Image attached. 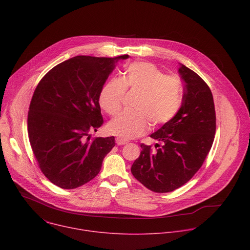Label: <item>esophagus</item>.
<instances>
[{
    "instance_id": "esophagus-1",
    "label": "esophagus",
    "mask_w": 250,
    "mask_h": 250,
    "mask_svg": "<svg viewBox=\"0 0 250 250\" xmlns=\"http://www.w3.org/2000/svg\"><path fill=\"white\" fill-rule=\"evenodd\" d=\"M116 142L118 146H124V145H126L127 141L126 140H124V139H121V138H117L116 139Z\"/></svg>"
}]
</instances>
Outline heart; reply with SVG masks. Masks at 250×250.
<instances>
[{
  "mask_svg": "<svg viewBox=\"0 0 250 250\" xmlns=\"http://www.w3.org/2000/svg\"><path fill=\"white\" fill-rule=\"evenodd\" d=\"M125 89L141 92L134 112H124L108 125L109 131L127 140L146 132L149 122L153 126L170 122L179 112L183 101V88L177 78L168 77L155 65L135 61L125 67L122 79H111L100 93L102 109L111 116L122 109Z\"/></svg>",
  "mask_w": 250,
  "mask_h": 250,
  "instance_id": "obj_1",
  "label": "heart"
}]
</instances>
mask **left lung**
Listing matches in <instances>:
<instances>
[{"label":"left lung","instance_id":"8db88e82","mask_svg":"<svg viewBox=\"0 0 250 250\" xmlns=\"http://www.w3.org/2000/svg\"><path fill=\"white\" fill-rule=\"evenodd\" d=\"M185 83L182 105L177 115L150 137L161 146L152 151L140 145V155L131 173L156 193L172 192L187 183L203 165L216 133V112L211 92L205 81L183 64L178 69Z\"/></svg>","mask_w":250,"mask_h":250}]
</instances>
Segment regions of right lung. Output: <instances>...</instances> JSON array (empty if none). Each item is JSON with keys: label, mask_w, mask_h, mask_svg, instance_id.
<instances>
[{"label": "right lung", "mask_w": 250, "mask_h": 250, "mask_svg": "<svg viewBox=\"0 0 250 250\" xmlns=\"http://www.w3.org/2000/svg\"><path fill=\"white\" fill-rule=\"evenodd\" d=\"M75 56L55 67L35 89L27 117L33 154L47 179L62 189L78 188L95 178L115 146V137L91 139L104 121L100 93L119 60Z\"/></svg>", "instance_id": "add662e5"}]
</instances>
